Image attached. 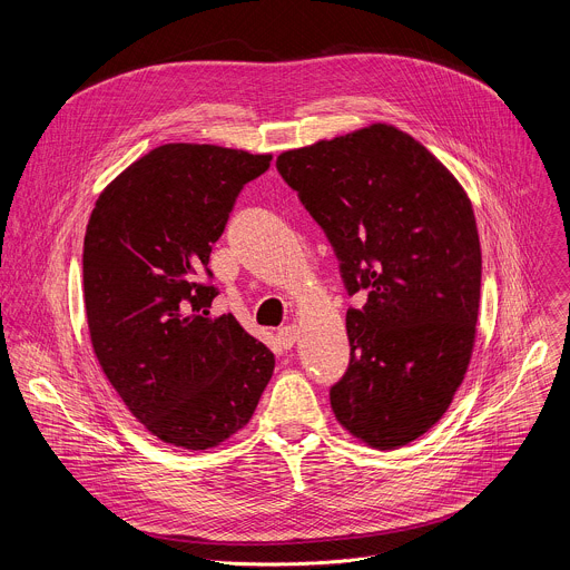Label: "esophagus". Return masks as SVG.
<instances>
[{"label":"esophagus","mask_w":570,"mask_h":570,"mask_svg":"<svg viewBox=\"0 0 570 570\" xmlns=\"http://www.w3.org/2000/svg\"><path fill=\"white\" fill-rule=\"evenodd\" d=\"M277 336H279L282 347H284V350H291V347L295 345V341H297V327H295V324H286V327H282V330L277 332Z\"/></svg>","instance_id":"1"}]
</instances>
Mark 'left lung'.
<instances>
[{"label":"left lung","instance_id":"left-lung-1","mask_svg":"<svg viewBox=\"0 0 570 570\" xmlns=\"http://www.w3.org/2000/svg\"><path fill=\"white\" fill-rule=\"evenodd\" d=\"M277 171L327 234L350 295V367L330 390L341 426L396 449L442 420L475 343L480 240L462 185L390 124L284 150Z\"/></svg>","mask_w":570,"mask_h":570}]
</instances>
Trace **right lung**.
<instances>
[{
    "label": "right lung",
    "instance_id": "add662e5",
    "mask_svg": "<svg viewBox=\"0 0 570 570\" xmlns=\"http://www.w3.org/2000/svg\"><path fill=\"white\" fill-rule=\"evenodd\" d=\"M273 155L157 146L99 196L83 240V297L99 365L161 442L205 451L246 426L275 356L232 313L212 317V243Z\"/></svg>",
    "mask_w": 570,
    "mask_h": 570
}]
</instances>
